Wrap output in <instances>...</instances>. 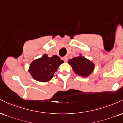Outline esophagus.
I'll return each instance as SVG.
<instances>
[{
  "instance_id": "obj_1",
  "label": "esophagus",
  "mask_w": 123,
  "mask_h": 123,
  "mask_svg": "<svg viewBox=\"0 0 123 123\" xmlns=\"http://www.w3.org/2000/svg\"><path fill=\"white\" fill-rule=\"evenodd\" d=\"M63 60L65 62H67L68 61V58L66 57H63Z\"/></svg>"
}]
</instances>
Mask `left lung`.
Listing matches in <instances>:
<instances>
[{
  "instance_id": "1",
  "label": "left lung",
  "mask_w": 123,
  "mask_h": 123,
  "mask_svg": "<svg viewBox=\"0 0 123 123\" xmlns=\"http://www.w3.org/2000/svg\"><path fill=\"white\" fill-rule=\"evenodd\" d=\"M68 63L72 66L74 72L82 78L89 76L95 68L94 63L92 61L86 58L82 54L69 60Z\"/></svg>"
}]
</instances>
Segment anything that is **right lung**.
Listing matches in <instances>:
<instances>
[{"instance_id":"add662e5","label":"right lung","mask_w":123,"mask_h":123,"mask_svg":"<svg viewBox=\"0 0 123 123\" xmlns=\"http://www.w3.org/2000/svg\"><path fill=\"white\" fill-rule=\"evenodd\" d=\"M64 62L57 55L49 57L43 54L30 64L29 72L35 80L41 82H49L52 79L59 66Z\"/></svg>"}]
</instances>
